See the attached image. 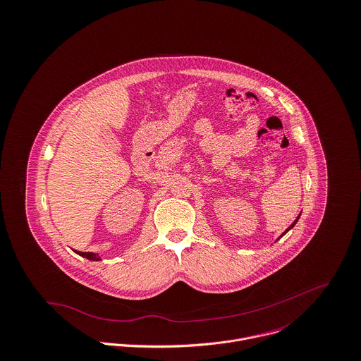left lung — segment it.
I'll return each instance as SVG.
<instances>
[{"label": "left lung", "instance_id": "8db88e82", "mask_svg": "<svg viewBox=\"0 0 361 361\" xmlns=\"http://www.w3.org/2000/svg\"><path fill=\"white\" fill-rule=\"evenodd\" d=\"M298 219H299V216H298ZM298 219H296V220H295V221H293V223H292V224H290V227H289V228H288V230H286V231H285V233H283V234H282V235H285V234H286V233H288V231H289V230H290V228H292V227H293V226H295V224H296V221H298Z\"/></svg>", "mask_w": 361, "mask_h": 361}]
</instances>
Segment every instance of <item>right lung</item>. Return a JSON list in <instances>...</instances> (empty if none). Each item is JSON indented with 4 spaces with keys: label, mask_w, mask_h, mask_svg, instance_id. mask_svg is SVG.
Returning a JSON list of instances; mask_svg holds the SVG:
<instances>
[{
    "label": "right lung",
    "mask_w": 361,
    "mask_h": 361,
    "mask_svg": "<svg viewBox=\"0 0 361 361\" xmlns=\"http://www.w3.org/2000/svg\"><path fill=\"white\" fill-rule=\"evenodd\" d=\"M82 257H87L88 260H101L99 256H97L95 253H91V252H78Z\"/></svg>",
    "instance_id": "obj_1"
}]
</instances>
